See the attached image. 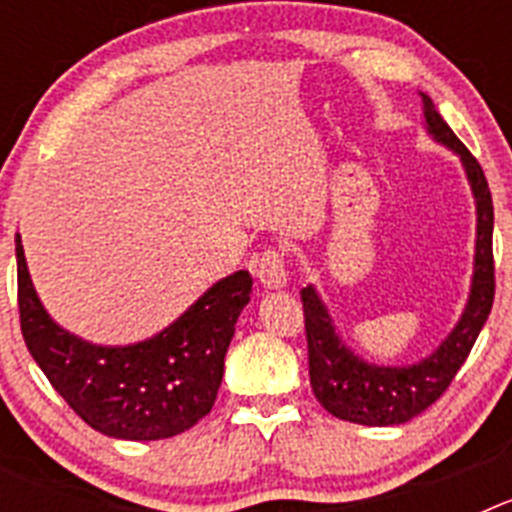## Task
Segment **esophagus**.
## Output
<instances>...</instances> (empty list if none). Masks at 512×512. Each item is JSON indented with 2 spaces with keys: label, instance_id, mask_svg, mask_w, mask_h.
Segmentation results:
<instances>
[{
  "label": "esophagus",
  "instance_id": "esophagus-1",
  "mask_svg": "<svg viewBox=\"0 0 512 512\" xmlns=\"http://www.w3.org/2000/svg\"><path fill=\"white\" fill-rule=\"evenodd\" d=\"M253 274L259 277V282L266 289H282L287 287L289 271H287V259L279 248H269L253 261Z\"/></svg>",
  "mask_w": 512,
  "mask_h": 512
}]
</instances>
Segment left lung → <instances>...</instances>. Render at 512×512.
<instances>
[{"instance_id": "1", "label": "left lung", "mask_w": 512, "mask_h": 512, "mask_svg": "<svg viewBox=\"0 0 512 512\" xmlns=\"http://www.w3.org/2000/svg\"><path fill=\"white\" fill-rule=\"evenodd\" d=\"M423 97V125L436 143L459 156L477 210V241H474V271L469 297L461 318L451 333L415 364L384 366L361 359L338 333L318 289H302L305 310L307 356H310V387L318 402L336 418L359 425H400L428 410L446 392L451 379L467 361L479 330L490 318L495 300V261H492V194L485 171L467 146L454 135L431 97Z\"/></svg>"}]
</instances>
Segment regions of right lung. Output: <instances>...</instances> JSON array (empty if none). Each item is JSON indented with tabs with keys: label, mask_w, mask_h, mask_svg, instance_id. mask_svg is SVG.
Returning a JSON list of instances; mask_svg holds the SVG:
<instances>
[{
	"label": "right lung",
	"mask_w": 512,
	"mask_h": 512,
	"mask_svg": "<svg viewBox=\"0 0 512 512\" xmlns=\"http://www.w3.org/2000/svg\"><path fill=\"white\" fill-rule=\"evenodd\" d=\"M15 256L27 351L84 423L122 441H158L189 431L210 413L235 323L251 300L248 271L212 284L156 336L128 346H99L48 315L27 271L20 233Z\"/></svg>",
	"instance_id": "1"
}]
</instances>
